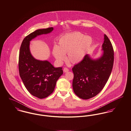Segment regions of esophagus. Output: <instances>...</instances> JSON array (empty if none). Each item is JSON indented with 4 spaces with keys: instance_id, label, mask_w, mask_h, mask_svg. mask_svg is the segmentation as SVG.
Instances as JSON below:
<instances>
[{
    "instance_id": "1",
    "label": "esophagus",
    "mask_w": 131,
    "mask_h": 131,
    "mask_svg": "<svg viewBox=\"0 0 131 131\" xmlns=\"http://www.w3.org/2000/svg\"><path fill=\"white\" fill-rule=\"evenodd\" d=\"M63 71H64V72H67L69 71V69L65 67L63 69Z\"/></svg>"
}]
</instances>
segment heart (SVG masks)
<instances>
[{"label": "heart", "mask_w": 131, "mask_h": 131, "mask_svg": "<svg viewBox=\"0 0 131 131\" xmlns=\"http://www.w3.org/2000/svg\"><path fill=\"white\" fill-rule=\"evenodd\" d=\"M92 44V39L80 32L75 31L61 37L58 45L53 48V55L59 64L66 60L72 64H77L84 58Z\"/></svg>", "instance_id": "1"}]
</instances>
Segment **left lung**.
Listing matches in <instances>:
<instances>
[{
  "label": "left lung",
  "mask_w": 131,
  "mask_h": 131,
  "mask_svg": "<svg viewBox=\"0 0 131 131\" xmlns=\"http://www.w3.org/2000/svg\"><path fill=\"white\" fill-rule=\"evenodd\" d=\"M103 54L99 58L92 59L87 54L73 67L72 86L79 98L88 100L98 94L106 83L111 74L114 61L112 44L106 35L102 45Z\"/></svg>",
  "instance_id": "1"
}]
</instances>
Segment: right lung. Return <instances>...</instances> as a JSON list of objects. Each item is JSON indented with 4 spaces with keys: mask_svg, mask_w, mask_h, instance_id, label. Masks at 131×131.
<instances>
[{
    "mask_svg": "<svg viewBox=\"0 0 131 131\" xmlns=\"http://www.w3.org/2000/svg\"><path fill=\"white\" fill-rule=\"evenodd\" d=\"M53 28L39 29L25 37L21 45L18 69L20 77L27 89L34 96L42 99L54 90L56 82L63 74L62 67L55 68L47 60L34 58L29 50V42L36 37L51 32Z\"/></svg>",
    "mask_w": 131,
    "mask_h": 131,
    "instance_id": "obj_1",
    "label": "right lung"
}]
</instances>
